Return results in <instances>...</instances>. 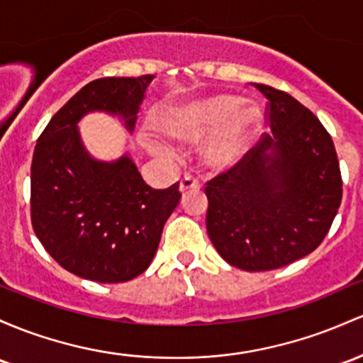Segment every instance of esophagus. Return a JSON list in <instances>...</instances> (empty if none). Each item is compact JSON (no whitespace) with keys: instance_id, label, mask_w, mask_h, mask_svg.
Listing matches in <instances>:
<instances>
[{"instance_id":"esophagus-1","label":"esophagus","mask_w":363,"mask_h":363,"mask_svg":"<svg viewBox=\"0 0 363 363\" xmlns=\"http://www.w3.org/2000/svg\"><path fill=\"white\" fill-rule=\"evenodd\" d=\"M194 189H200V181H198L194 175L186 174L184 177H182L181 184H179V191L184 194V193H189V191H194Z\"/></svg>"}]
</instances>
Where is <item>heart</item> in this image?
Returning a JSON list of instances; mask_svg holds the SVG:
<instances>
[{
	"instance_id": "1",
	"label": "heart",
	"mask_w": 363,
	"mask_h": 363,
	"mask_svg": "<svg viewBox=\"0 0 363 363\" xmlns=\"http://www.w3.org/2000/svg\"><path fill=\"white\" fill-rule=\"evenodd\" d=\"M260 125L257 106H241V99L230 94L196 99L172 106L163 113L160 129L177 141H200L213 130L217 136L206 146L205 158L212 167H233L242 158Z\"/></svg>"
}]
</instances>
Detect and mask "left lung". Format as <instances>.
I'll list each match as a JSON object with an SVG mask.
<instances>
[{
  "instance_id": "obj_1",
  "label": "left lung",
  "mask_w": 363,
  "mask_h": 363,
  "mask_svg": "<svg viewBox=\"0 0 363 363\" xmlns=\"http://www.w3.org/2000/svg\"><path fill=\"white\" fill-rule=\"evenodd\" d=\"M269 99L264 134L233 169L206 182V230L233 267L260 272L293 264L320 245L343 196L334 143L320 121L284 91Z\"/></svg>"
}]
</instances>
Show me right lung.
Returning a JSON list of instances; mask_svg holds the SVG:
<instances>
[{
	"label": "right lung",
	"instance_id": "add662e5",
	"mask_svg": "<svg viewBox=\"0 0 363 363\" xmlns=\"http://www.w3.org/2000/svg\"><path fill=\"white\" fill-rule=\"evenodd\" d=\"M155 75L96 79L53 115L30 167V218L45 250L69 272L94 282H125L148 269L179 182L151 189L129 153L96 160L79 122L91 111L117 115L129 133Z\"/></svg>",
	"mask_w": 363,
	"mask_h": 363
}]
</instances>
